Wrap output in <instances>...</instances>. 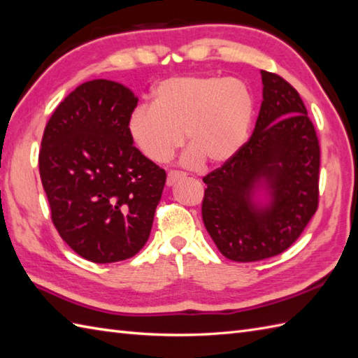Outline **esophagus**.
<instances>
[{"label": "esophagus", "mask_w": 358, "mask_h": 358, "mask_svg": "<svg viewBox=\"0 0 358 358\" xmlns=\"http://www.w3.org/2000/svg\"><path fill=\"white\" fill-rule=\"evenodd\" d=\"M182 179H185V174H182L179 171H170L167 174V187H173L174 184H178V182Z\"/></svg>", "instance_id": "1"}]
</instances>
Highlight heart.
I'll return each instance as SVG.
<instances>
[{"label":"heart","mask_w":358,"mask_h":358,"mask_svg":"<svg viewBox=\"0 0 358 358\" xmlns=\"http://www.w3.org/2000/svg\"><path fill=\"white\" fill-rule=\"evenodd\" d=\"M255 101L248 85L217 76L174 77L153 91V106H139L129 118L130 138L147 159L167 162L184 144L182 164L194 169L229 162L246 144Z\"/></svg>","instance_id":"1"}]
</instances>
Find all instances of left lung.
<instances>
[{
  "mask_svg": "<svg viewBox=\"0 0 358 358\" xmlns=\"http://www.w3.org/2000/svg\"><path fill=\"white\" fill-rule=\"evenodd\" d=\"M263 101L249 141L203 178L202 219L222 255L238 263L280 255L319 202L320 149L298 91L261 71Z\"/></svg>",
  "mask_w": 358,
  "mask_h": 358,
  "instance_id": "left-lung-1",
  "label": "left lung"
}]
</instances>
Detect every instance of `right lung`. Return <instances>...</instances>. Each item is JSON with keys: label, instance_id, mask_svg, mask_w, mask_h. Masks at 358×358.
Wrapping results in <instances>:
<instances>
[{"label": "right lung", "instance_id": "right-lung-1", "mask_svg": "<svg viewBox=\"0 0 358 358\" xmlns=\"http://www.w3.org/2000/svg\"><path fill=\"white\" fill-rule=\"evenodd\" d=\"M132 90L97 78L65 97L43 130L39 173L60 237L76 254L108 264L149 240L167 174L134 147Z\"/></svg>", "mask_w": 358, "mask_h": 358}]
</instances>
